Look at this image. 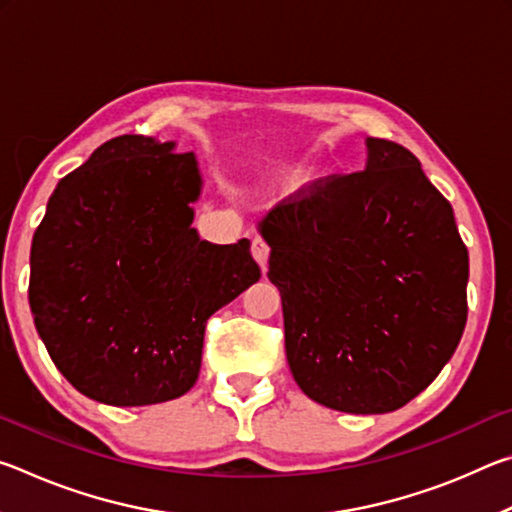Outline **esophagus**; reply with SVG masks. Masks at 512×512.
I'll return each instance as SVG.
<instances>
[{"label": "esophagus", "instance_id": "1", "mask_svg": "<svg viewBox=\"0 0 512 512\" xmlns=\"http://www.w3.org/2000/svg\"><path fill=\"white\" fill-rule=\"evenodd\" d=\"M250 253H253L259 268H262V271H266L268 253H271V248H268V244H266L262 237H253V244H250Z\"/></svg>", "mask_w": 512, "mask_h": 512}]
</instances>
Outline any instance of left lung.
I'll return each instance as SVG.
<instances>
[{
	"instance_id": "8db88e82",
	"label": "left lung",
	"mask_w": 512,
	"mask_h": 512,
	"mask_svg": "<svg viewBox=\"0 0 512 512\" xmlns=\"http://www.w3.org/2000/svg\"><path fill=\"white\" fill-rule=\"evenodd\" d=\"M363 171L259 221L284 345L302 393L343 413H391L452 359L470 257L454 210L404 146L368 137Z\"/></svg>"
}]
</instances>
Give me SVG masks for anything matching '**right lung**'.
Returning <instances> with one entry per match:
<instances>
[{
  "label": "right lung",
  "instance_id": "add662e5",
  "mask_svg": "<svg viewBox=\"0 0 512 512\" xmlns=\"http://www.w3.org/2000/svg\"><path fill=\"white\" fill-rule=\"evenodd\" d=\"M203 178L176 142L121 135L60 180L31 244L29 305L51 361L110 406L196 384L205 323L259 280L250 241L198 237Z\"/></svg>",
  "mask_w": 512,
  "mask_h": 512
}]
</instances>
